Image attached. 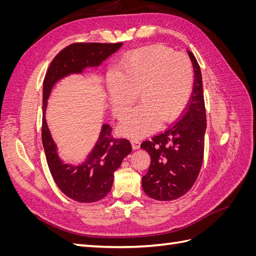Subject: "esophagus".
<instances>
[{
    "mask_svg": "<svg viewBox=\"0 0 256 256\" xmlns=\"http://www.w3.org/2000/svg\"><path fill=\"white\" fill-rule=\"evenodd\" d=\"M131 145H132V148L136 150L140 148L141 142H140V140H138V138H132V140H131Z\"/></svg>",
    "mask_w": 256,
    "mask_h": 256,
    "instance_id": "esophagus-1",
    "label": "esophagus"
}]
</instances>
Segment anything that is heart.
<instances>
[{"mask_svg":"<svg viewBox=\"0 0 256 256\" xmlns=\"http://www.w3.org/2000/svg\"><path fill=\"white\" fill-rule=\"evenodd\" d=\"M191 60L171 48L152 44L131 52L115 66L108 82V98L113 114L122 118L142 104L122 122L120 132L144 136L162 124L175 122L184 111L193 90Z\"/></svg>","mask_w":256,"mask_h":256,"instance_id":"1","label":"heart"}]
</instances>
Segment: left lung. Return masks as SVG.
Here are the masks:
<instances>
[{
    "label": "left lung",
    "mask_w": 256,
    "mask_h": 256,
    "mask_svg": "<svg viewBox=\"0 0 256 256\" xmlns=\"http://www.w3.org/2000/svg\"><path fill=\"white\" fill-rule=\"evenodd\" d=\"M188 54L194 69V83L187 111L175 125L141 144L150 156L142 187L157 200H173L186 194L196 182L203 162L206 111L202 74L193 53Z\"/></svg>",
    "instance_id": "obj_1"
}]
</instances>
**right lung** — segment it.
<instances>
[{"mask_svg":"<svg viewBox=\"0 0 256 256\" xmlns=\"http://www.w3.org/2000/svg\"><path fill=\"white\" fill-rule=\"evenodd\" d=\"M122 46L118 44L76 42L53 58L46 74L42 90V138L50 173L58 189L80 203L98 202L111 191L114 172L132 147L127 138H114L112 127L104 124L94 148L81 164H66L58 157L56 145L46 122L48 98L58 80L72 74H82L88 67H97Z\"/></svg>","mask_w":256,"mask_h":256,"instance_id":"right-lung-1","label":"right lung"}]
</instances>
